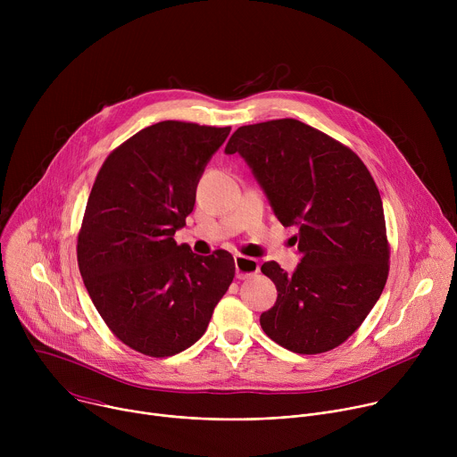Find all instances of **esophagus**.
<instances>
[{
	"mask_svg": "<svg viewBox=\"0 0 457 457\" xmlns=\"http://www.w3.org/2000/svg\"><path fill=\"white\" fill-rule=\"evenodd\" d=\"M235 271L238 280H245L260 271V264L256 258L244 256V254H235Z\"/></svg>",
	"mask_w": 457,
	"mask_h": 457,
	"instance_id": "obj_1",
	"label": "esophagus"
}]
</instances>
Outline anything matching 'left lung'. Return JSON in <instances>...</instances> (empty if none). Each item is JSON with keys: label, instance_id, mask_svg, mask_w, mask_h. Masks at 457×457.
<instances>
[{"label": "left lung", "instance_id": "left-lung-1", "mask_svg": "<svg viewBox=\"0 0 457 457\" xmlns=\"http://www.w3.org/2000/svg\"><path fill=\"white\" fill-rule=\"evenodd\" d=\"M224 152L245 161L277 219L298 229L295 271L262 266L278 293L260 314L264 333L298 354L338 347L367 318L388 275L374 179L354 152L296 119L240 126Z\"/></svg>", "mask_w": 457, "mask_h": 457}]
</instances>
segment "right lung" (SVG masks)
Segmentation results:
<instances>
[{
  "instance_id": "1",
  "label": "right lung",
  "mask_w": 457,
  "mask_h": 457,
  "mask_svg": "<svg viewBox=\"0 0 457 457\" xmlns=\"http://www.w3.org/2000/svg\"><path fill=\"white\" fill-rule=\"evenodd\" d=\"M231 128L152 124L101 166L78 238L85 287L112 333L154 358L173 356L208 329L235 277L233 256L191 253L173 235Z\"/></svg>"
}]
</instances>
